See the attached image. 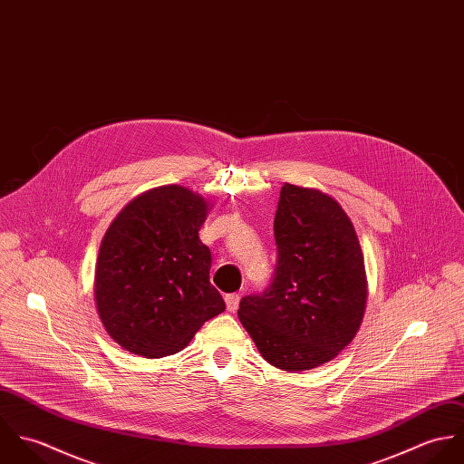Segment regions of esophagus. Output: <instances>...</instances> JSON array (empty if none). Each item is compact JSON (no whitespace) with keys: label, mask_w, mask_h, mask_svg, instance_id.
Wrapping results in <instances>:
<instances>
[{"label":"esophagus","mask_w":464,"mask_h":464,"mask_svg":"<svg viewBox=\"0 0 464 464\" xmlns=\"http://www.w3.org/2000/svg\"><path fill=\"white\" fill-rule=\"evenodd\" d=\"M239 300L241 296L237 293H230V295H225V304H227V311L230 313H236L237 307H239Z\"/></svg>","instance_id":"1"}]
</instances>
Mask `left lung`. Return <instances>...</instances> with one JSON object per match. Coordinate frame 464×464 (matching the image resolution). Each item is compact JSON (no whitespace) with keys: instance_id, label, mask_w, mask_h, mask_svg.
I'll return each mask as SVG.
<instances>
[{"instance_id":"left-lung-1","label":"left lung","mask_w":464,"mask_h":464,"mask_svg":"<svg viewBox=\"0 0 464 464\" xmlns=\"http://www.w3.org/2000/svg\"><path fill=\"white\" fill-rule=\"evenodd\" d=\"M276 266L237 316L266 361L305 372L332 361L361 327L368 284L355 228L335 199L284 184L275 214Z\"/></svg>"}]
</instances>
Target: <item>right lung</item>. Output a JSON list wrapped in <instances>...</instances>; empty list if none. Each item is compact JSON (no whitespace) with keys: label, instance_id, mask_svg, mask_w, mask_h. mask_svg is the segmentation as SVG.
I'll return each mask as SVG.
<instances>
[{"label":"right lung","instance_id":"right-lung-1","mask_svg":"<svg viewBox=\"0 0 464 464\" xmlns=\"http://www.w3.org/2000/svg\"><path fill=\"white\" fill-rule=\"evenodd\" d=\"M210 203L182 186L133 198L107 228L94 271V300L109 335L127 352L159 359L180 352L225 311L199 241Z\"/></svg>","mask_w":464,"mask_h":464}]
</instances>
